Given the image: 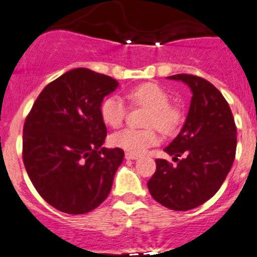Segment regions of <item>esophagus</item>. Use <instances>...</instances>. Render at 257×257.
<instances>
[{"mask_svg": "<svg viewBox=\"0 0 257 257\" xmlns=\"http://www.w3.org/2000/svg\"><path fill=\"white\" fill-rule=\"evenodd\" d=\"M125 159H139V155L133 153H125Z\"/></svg>", "mask_w": 257, "mask_h": 257, "instance_id": "obj_1", "label": "esophagus"}]
</instances>
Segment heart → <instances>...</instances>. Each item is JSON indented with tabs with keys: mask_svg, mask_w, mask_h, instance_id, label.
<instances>
[{
	"mask_svg": "<svg viewBox=\"0 0 257 257\" xmlns=\"http://www.w3.org/2000/svg\"><path fill=\"white\" fill-rule=\"evenodd\" d=\"M126 98L133 105L149 108L145 124L150 128H124L109 137V144L115 148L124 149L133 154H141L150 146L158 144L157 126L163 133L174 132L182 122V111L176 105L170 104V95L165 88L157 83H142L131 88ZM128 107L120 96L112 95L104 99L100 105L103 121L112 128H117L124 121Z\"/></svg>",
	"mask_w": 257,
	"mask_h": 257,
	"instance_id": "1",
	"label": "heart"
}]
</instances>
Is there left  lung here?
I'll return each instance as SVG.
<instances>
[{"instance_id": "1", "label": "left lung", "mask_w": 257, "mask_h": 257, "mask_svg": "<svg viewBox=\"0 0 257 257\" xmlns=\"http://www.w3.org/2000/svg\"><path fill=\"white\" fill-rule=\"evenodd\" d=\"M167 78L189 86L191 105L180 133L165 148L176 165L157 159L148 188L155 201L184 212L208 201L225 182L235 159L236 126L228 103L210 82L192 74Z\"/></svg>"}]
</instances>
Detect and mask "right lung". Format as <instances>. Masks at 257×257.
Instances as JSON below:
<instances>
[{"mask_svg":"<svg viewBox=\"0 0 257 257\" xmlns=\"http://www.w3.org/2000/svg\"><path fill=\"white\" fill-rule=\"evenodd\" d=\"M118 82L77 68L43 88L23 126V163L38 193L68 214H85L109 195L121 149L103 148L100 116Z\"/></svg>","mask_w":257,"mask_h":257,"instance_id":"right-lung-1","label":"right lung"}]
</instances>
